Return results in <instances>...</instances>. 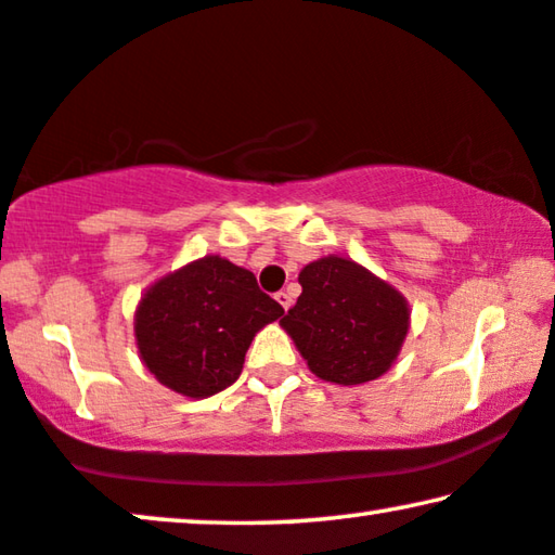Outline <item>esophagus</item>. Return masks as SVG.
<instances>
[{
	"label": "esophagus",
	"instance_id": "34e87169",
	"mask_svg": "<svg viewBox=\"0 0 555 555\" xmlns=\"http://www.w3.org/2000/svg\"><path fill=\"white\" fill-rule=\"evenodd\" d=\"M276 301L281 304V309L288 311V306H292V294H288V292H279V294H276Z\"/></svg>",
	"mask_w": 555,
	"mask_h": 555
}]
</instances>
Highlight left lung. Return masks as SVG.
Returning a JSON list of instances; mask_svg holds the SVG:
<instances>
[{
	"label": "left lung",
	"instance_id": "obj_1",
	"mask_svg": "<svg viewBox=\"0 0 555 555\" xmlns=\"http://www.w3.org/2000/svg\"><path fill=\"white\" fill-rule=\"evenodd\" d=\"M301 296L281 319L319 378L374 382L391 369L409 334V301L369 269L341 256L306 263Z\"/></svg>",
	"mask_w": 555,
	"mask_h": 555
}]
</instances>
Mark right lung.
I'll return each mask as SVG.
<instances>
[{
  "instance_id": "1",
  "label": "right lung",
  "mask_w": 555,
  "mask_h": 555,
  "mask_svg": "<svg viewBox=\"0 0 555 555\" xmlns=\"http://www.w3.org/2000/svg\"><path fill=\"white\" fill-rule=\"evenodd\" d=\"M281 313L251 271L204 256L146 288L134 317L137 349L156 382L206 399L236 382L256 331Z\"/></svg>"
}]
</instances>
